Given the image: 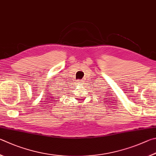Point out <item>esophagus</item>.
Returning a JSON list of instances; mask_svg holds the SVG:
<instances>
[{
    "instance_id": "obj_1",
    "label": "esophagus",
    "mask_w": 156,
    "mask_h": 156,
    "mask_svg": "<svg viewBox=\"0 0 156 156\" xmlns=\"http://www.w3.org/2000/svg\"><path fill=\"white\" fill-rule=\"evenodd\" d=\"M76 81H77V83H82V82H83V80H76Z\"/></svg>"
}]
</instances>
